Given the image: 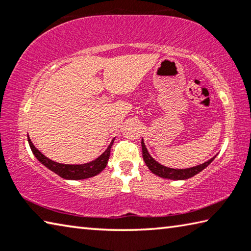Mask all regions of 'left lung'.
<instances>
[{"label":"left lung","mask_w":251,"mask_h":251,"mask_svg":"<svg viewBox=\"0 0 251 251\" xmlns=\"http://www.w3.org/2000/svg\"><path fill=\"white\" fill-rule=\"evenodd\" d=\"M142 148H143V158L144 161H145L146 166L150 168V171L155 174V175L163 177V178H168V179H174V180H184V179H188V178L193 177L195 175H197L198 173H201L203 171L208 165H209L212 160L215 159V157H212L211 159H209L206 163L197 165L195 167H190V168H186V169H175V168H168L166 166H163L159 163L152 158V157L150 155L147 148L145 146V143L142 139Z\"/></svg>","instance_id":"obj_1"}]
</instances>
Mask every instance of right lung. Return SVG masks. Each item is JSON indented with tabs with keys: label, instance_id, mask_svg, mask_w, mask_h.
<instances>
[{
	"label": "right lung",
	"instance_id": "obj_1",
	"mask_svg": "<svg viewBox=\"0 0 251 251\" xmlns=\"http://www.w3.org/2000/svg\"><path fill=\"white\" fill-rule=\"evenodd\" d=\"M27 141L29 144V147L33 151L34 156L36 157L37 160L48 167L50 171L57 174L59 177L64 178V179H71V180H79V179H86V178H91L93 176L99 175V174L103 171L107 165V161L110 155V148L114 141L110 143V145L107 147L103 154H101L99 158L95 160L90 161V163L82 164V165H67V164H61L56 163V161L50 160L48 157L44 156L42 152L37 150V148L33 145L31 139L27 136Z\"/></svg>",
	"mask_w": 251,
	"mask_h": 251
}]
</instances>
